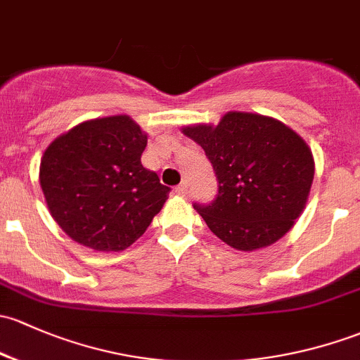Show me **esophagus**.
<instances>
[{
	"mask_svg": "<svg viewBox=\"0 0 360 360\" xmlns=\"http://www.w3.org/2000/svg\"><path fill=\"white\" fill-rule=\"evenodd\" d=\"M174 191H176L177 195H181V196H183V195H186V191H188V186H186V183H184V181H183V183H181L179 186H176V190H174Z\"/></svg>",
	"mask_w": 360,
	"mask_h": 360,
	"instance_id": "34e87169",
	"label": "esophagus"
}]
</instances>
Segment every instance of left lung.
Returning a JSON list of instances; mask_svg holds the SVG:
<instances>
[{"instance_id":"left-lung-1","label":"left lung","mask_w":360,"mask_h":360,"mask_svg":"<svg viewBox=\"0 0 360 360\" xmlns=\"http://www.w3.org/2000/svg\"><path fill=\"white\" fill-rule=\"evenodd\" d=\"M205 150L219 181L210 205L195 203L212 233L240 252L271 247L295 226L314 181L312 151L281 120L228 112L217 126H184Z\"/></svg>"}]
</instances>
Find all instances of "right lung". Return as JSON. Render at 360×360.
I'll list each match as a JSON object with an SVG mask.
<instances>
[{"instance_id": "1", "label": "right lung", "mask_w": 360, "mask_h": 360, "mask_svg": "<svg viewBox=\"0 0 360 360\" xmlns=\"http://www.w3.org/2000/svg\"><path fill=\"white\" fill-rule=\"evenodd\" d=\"M148 134L129 115L84 120L53 139L39 184L56 224L94 252L131 247L162 210L170 188L143 167Z\"/></svg>"}]
</instances>
